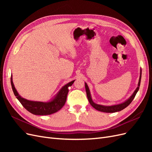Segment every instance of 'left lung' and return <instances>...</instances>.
I'll use <instances>...</instances> for the list:
<instances>
[{
  "mask_svg": "<svg viewBox=\"0 0 152 152\" xmlns=\"http://www.w3.org/2000/svg\"><path fill=\"white\" fill-rule=\"evenodd\" d=\"M141 69L140 71V80L138 82V85H137V87L135 91L134 92V93L132 94V95L131 96V97L129 98L126 102L124 103H122L121 104H118L116 105H113V106H103V105H100L94 103L93 100H92L91 94H90V91L89 89V87L87 86V84L85 83V87H86V93H87V98H88L89 102L91 106L93 107H94L96 110H98V111L100 112H106V113H114V112H117L121 111L123 109L126 108L127 106L129 105V104L132 102V100L134 99L135 96L137 93V92L140 89V82H141Z\"/></svg>",
  "mask_w": 152,
  "mask_h": 152,
  "instance_id": "obj_1",
  "label": "left lung"
}]
</instances>
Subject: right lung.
<instances>
[{
	"label": "right lung",
	"instance_id": "add662e5",
	"mask_svg": "<svg viewBox=\"0 0 152 152\" xmlns=\"http://www.w3.org/2000/svg\"><path fill=\"white\" fill-rule=\"evenodd\" d=\"M75 80H73L68 84L63 86L61 89L59 91L52 101L49 102H33L29 101L26 99L21 98L18 93L16 90L15 86L13 84L12 75L11 77V83L13 93L15 94L16 98L20 101L21 104L23 106V107L28 110V111L32 114L38 115H46L54 113L57 112L58 110H60L64 104H65L66 101L67 94L68 93V87L71 86Z\"/></svg>",
	"mask_w": 152,
	"mask_h": 152
}]
</instances>
